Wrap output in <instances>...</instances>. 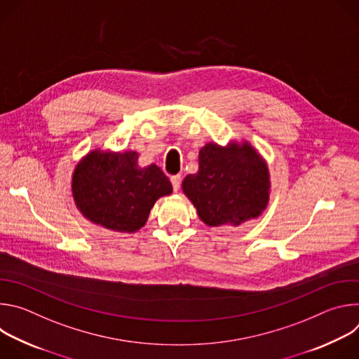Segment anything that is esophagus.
<instances>
[{"label":"esophagus","mask_w":359,"mask_h":359,"mask_svg":"<svg viewBox=\"0 0 359 359\" xmlns=\"http://www.w3.org/2000/svg\"><path fill=\"white\" fill-rule=\"evenodd\" d=\"M170 182H172V186H173V190L177 191L180 189V183H182V177L180 175H176V176H172L170 177Z\"/></svg>","instance_id":"esophagus-1"}]
</instances>
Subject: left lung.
Returning a JSON list of instances; mask_svg holds the SVG:
<instances>
[{
	"mask_svg": "<svg viewBox=\"0 0 359 359\" xmlns=\"http://www.w3.org/2000/svg\"><path fill=\"white\" fill-rule=\"evenodd\" d=\"M269 170L250 144L201 147L198 172L183 180V191L209 226L240 224L257 217L269 203Z\"/></svg>",
	"mask_w": 359,
	"mask_h": 359,
	"instance_id": "8db88e82",
	"label": "left lung"
}]
</instances>
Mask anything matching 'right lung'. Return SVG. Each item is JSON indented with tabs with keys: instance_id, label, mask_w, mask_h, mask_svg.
Wrapping results in <instances>:
<instances>
[{
	"instance_id": "right-lung-1",
	"label": "right lung",
	"mask_w": 359,
	"mask_h": 359,
	"mask_svg": "<svg viewBox=\"0 0 359 359\" xmlns=\"http://www.w3.org/2000/svg\"><path fill=\"white\" fill-rule=\"evenodd\" d=\"M72 193L90 222L132 233L144 226L156 200L172 193V184L156 165L139 169L136 151L95 150L76 166Z\"/></svg>"
}]
</instances>
